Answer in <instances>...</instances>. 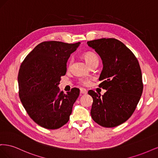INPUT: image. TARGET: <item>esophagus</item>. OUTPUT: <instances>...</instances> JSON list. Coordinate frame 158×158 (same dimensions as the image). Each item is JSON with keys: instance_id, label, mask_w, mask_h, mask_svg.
I'll use <instances>...</instances> for the list:
<instances>
[{"instance_id": "obj_1", "label": "esophagus", "mask_w": 158, "mask_h": 158, "mask_svg": "<svg viewBox=\"0 0 158 158\" xmlns=\"http://www.w3.org/2000/svg\"><path fill=\"white\" fill-rule=\"evenodd\" d=\"M80 93L82 94H86L88 93V91L85 88H80Z\"/></svg>"}]
</instances>
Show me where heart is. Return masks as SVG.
Here are the masks:
<instances>
[{
  "label": "heart",
  "instance_id": "1",
  "mask_svg": "<svg viewBox=\"0 0 158 158\" xmlns=\"http://www.w3.org/2000/svg\"><path fill=\"white\" fill-rule=\"evenodd\" d=\"M84 59L89 66H91L93 63H94L95 62L99 61L98 56L92 52H87V53H85L84 55ZM73 62V59H70L69 62V65H68L69 67H70ZM91 80H92V79L90 78H81L79 79L78 82L80 84H82L84 85H88L91 83Z\"/></svg>",
  "mask_w": 158,
  "mask_h": 158
}]
</instances>
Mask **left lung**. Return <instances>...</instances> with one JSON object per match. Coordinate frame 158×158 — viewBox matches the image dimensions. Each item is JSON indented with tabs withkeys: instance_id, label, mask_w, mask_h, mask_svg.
I'll list each match as a JSON object with an SVG mask.
<instances>
[{
	"instance_id": "obj_1",
	"label": "left lung",
	"mask_w": 158,
	"mask_h": 158,
	"mask_svg": "<svg viewBox=\"0 0 158 158\" xmlns=\"http://www.w3.org/2000/svg\"><path fill=\"white\" fill-rule=\"evenodd\" d=\"M101 57L103 68L99 87L107 90L102 97L93 90L91 116L98 125L112 128L131 117L143 91L142 76L138 59L120 41L102 38L87 42Z\"/></svg>"
}]
</instances>
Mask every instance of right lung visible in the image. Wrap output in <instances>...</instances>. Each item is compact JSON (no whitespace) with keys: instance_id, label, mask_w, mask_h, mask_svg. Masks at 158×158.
Segmentation results:
<instances>
[{"instance_id":"1","label":"right lung","mask_w":158,"mask_h":158,"mask_svg":"<svg viewBox=\"0 0 158 158\" xmlns=\"http://www.w3.org/2000/svg\"><path fill=\"white\" fill-rule=\"evenodd\" d=\"M80 43L44 41L28 54L21 64L18 80L19 96L32 120L47 129L59 128L70 118L80 89L65 94L58 87L66 73V63Z\"/></svg>"}]
</instances>
